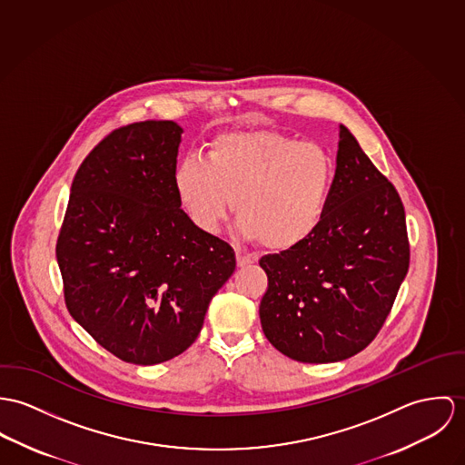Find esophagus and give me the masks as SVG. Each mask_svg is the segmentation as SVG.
<instances>
[{"label": "esophagus", "instance_id": "34e87169", "mask_svg": "<svg viewBox=\"0 0 465 465\" xmlns=\"http://www.w3.org/2000/svg\"><path fill=\"white\" fill-rule=\"evenodd\" d=\"M257 262L255 255H250V253H237V265L239 267H246V265H252Z\"/></svg>", "mask_w": 465, "mask_h": 465}]
</instances>
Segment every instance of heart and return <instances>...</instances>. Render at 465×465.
<instances>
[{"label": "heart", "instance_id": "b5f03b06", "mask_svg": "<svg viewBox=\"0 0 465 465\" xmlns=\"http://www.w3.org/2000/svg\"><path fill=\"white\" fill-rule=\"evenodd\" d=\"M205 156L183 158L173 176L182 207L202 232L215 233L232 205L246 239L283 252L321 224L335 176V162L321 144L242 130L215 135Z\"/></svg>", "mask_w": 465, "mask_h": 465}]
</instances>
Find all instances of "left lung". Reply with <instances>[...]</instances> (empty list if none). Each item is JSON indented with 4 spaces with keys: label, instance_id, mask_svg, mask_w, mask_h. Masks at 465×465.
<instances>
[{
    "label": "left lung",
    "instance_id": "8db88e82",
    "mask_svg": "<svg viewBox=\"0 0 465 465\" xmlns=\"http://www.w3.org/2000/svg\"><path fill=\"white\" fill-rule=\"evenodd\" d=\"M258 263L267 274L262 330L285 357L344 361L381 330L411 265L405 207L346 126L321 224Z\"/></svg>",
    "mask_w": 465,
    "mask_h": 465
}]
</instances>
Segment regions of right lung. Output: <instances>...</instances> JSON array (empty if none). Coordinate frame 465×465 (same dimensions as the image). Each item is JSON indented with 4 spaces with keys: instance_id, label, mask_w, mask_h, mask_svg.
<instances>
[{
    "instance_id": "1",
    "label": "right lung",
    "mask_w": 465,
    "mask_h": 465,
    "mask_svg": "<svg viewBox=\"0 0 465 465\" xmlns=\"http://www.w3.org/2000/svg\"><path fill=\"white\" fill-rule=\"evenodd\" d=\"M182 128L141 121L110 132L78 167L56 239L73 319L123 361L153 365L200 335L235 252L182 210Z\"/></svg>"
}]
</instances>
